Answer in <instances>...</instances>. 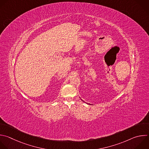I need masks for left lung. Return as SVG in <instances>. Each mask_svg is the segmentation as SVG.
<instances>
[{
    "instance_id": "1",
    "label": "left lung",
    "mask_w": 149,
    "mask_h": 149,
    "mask_svg": "<svg viewBox=\"0 0 149 149\" xmlns=\"http://www.w3.org/2000/svg\"><path fill=\"white\" fill-rule=\"evenodd\" d=\"M83 102H84V101H83ZM90 105H91V104H90Z\"/></svg>"
}]
</instances>
